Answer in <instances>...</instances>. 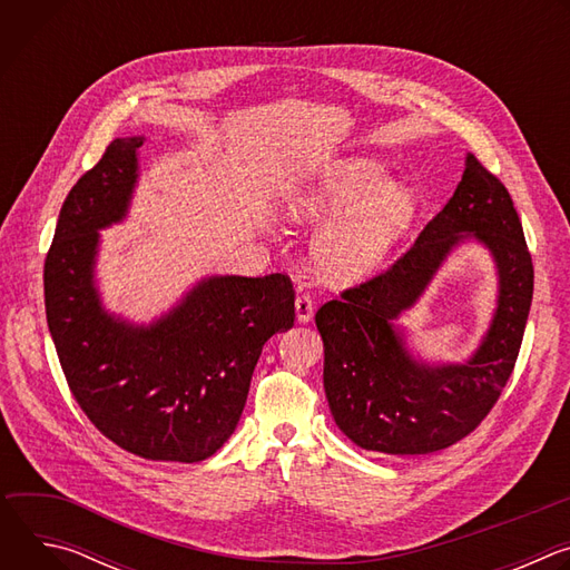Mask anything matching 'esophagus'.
Returning <instances> with one entry per match:
<instances>
[{"instance_id":"34e87169","label":"esophagus","mask_w":570,"mask_h":570,"mask_svg":"<svg viewBox=\"0 0 570 570\" xmlns=\"http://www.w3.org/2000/svg\"><path fill=\"white\" fill-rule=\"evenodd\" d=\"M295 315H297V322H302V324L313 317V302L308 295L295 297Z\"/></svg>"}]
</instances>
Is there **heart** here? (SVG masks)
Returning <instances> with one entry per match:
<instances>
[{
	"label": "heart",
	"mask_w": 570,
	"mask_h": 570,
	"mask_svg": "<svg viewBox=\"0 0 570 570\" xmlns=\"http://www.w3.org/2000/svg\"><path fill=\"white\" fill-rule=\"evenodd\" d=\"M295 223L332 218L315 238L317 271L336 284L374 275L411 232L420 200L413 187L390 183V171L370 157H343L313 165L286 194Z\"/></svg>",
	"instance_id": "1"
}]
</instances>
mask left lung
<instances>
[{
	"mask_svg": "<svg viewBox=\"0 0 570 570\" xmlns=\"http://www.w3.org/2000/svg\"><path fill=\"white\" fill-rule=\"evenodd\" d=\"M475 239L498 264L491 330L464 364H426L404 347L395 320L423 294L445 257ZM534 271L503 183L469 153L444 209L390 271L343 291L315 313L324 392L336 426L361 449L390 455L442 451L469 435L499 401L521 350Z\"/></svg>",
	"mask_w": 570,
	"mask_h": 570,
	"instance_id": "8db88e82",
	"label": "left lung"
}]
</instances>
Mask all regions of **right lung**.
Instances as JSON below:
<instances>
[{"mask_svg":"<svg viewBox=\"0 0 570 570\" xmlns=\"http://www.w3.org/2000/svg\"><path fill=\"white\" fill-rule=\"evenodd\" d=\"M144 137H117L62 203L45 259L49 332L73 399L117 446L200 462L234 433L266 341L293 327L286 275H212L165 315L110 313L95 268L101 234L128 214Z\"/></svg>","mask_w":570,"mask_h":570,"instance_id":"right-lung-1","label":"right lung"}]
</instances>
